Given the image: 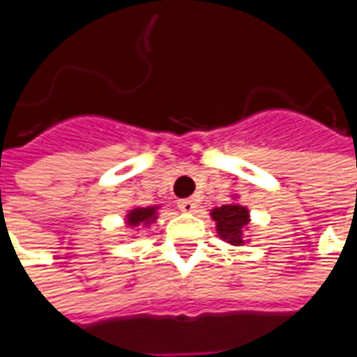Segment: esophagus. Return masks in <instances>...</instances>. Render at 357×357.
<instances>
[{
	"instance_id": "obj_1",
	"label": "esophagus",
	"mask_w": 357,
	"mask_h": 357,
	"mask_svg": "<svg viewBox=\"0 0 357 357\" xmlns=\"http://www.w3.org/2000/svg\"><path fill=\"white\" fill-rule=\"evenodd\" d=\"M178 207H181V211H184V213H194L198 209V202L192 198L183 199V202H178Z\"/></svg>"
}]
</instances>
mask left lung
Listing matches in <instances>:
<instances>
[{
	"mask_svg": "<svg viewBox=\"0 0 357 357\" xmlns=\"http://www.w3.org/2000/svg\"><path fill=\"white\" fill-rule=\"evenodd\" d=\"M231 204H225L221 207H213L209 215L215 221V231L217 236L225 240L231 246H244L250 242L246 234L250 231V209L242 206L238 202V196H231Z\"/></svg>",
	"mask_w": 357,
	"mask_h": 357,
	"instance_id": "obj_1",
	"label": "left lung"
}]
</instances>
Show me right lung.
Instances as JSON below:
<instances>
[{
  "label": "right lung",
  "instance_id": "add662e5",
  "mask_svg": "<svg viewBox=\"0 0 357 357\" xmlns=\"http://www.w3.org/2000/svg\"><path fill=\"white\" fill-rule=\"evenodd\" d=\"M159 204L158 206H134L130 207L125 215V227L126 229H130V231H138V227L140 229H148L151 225L158 221L159 217ZM134 238V236H130Z\"/></svg>",
  "mask_w": 357,
  "mask_h": 357
}]
</instances>
